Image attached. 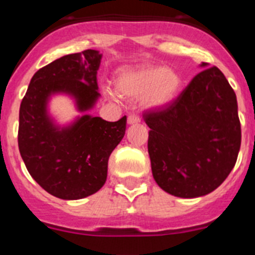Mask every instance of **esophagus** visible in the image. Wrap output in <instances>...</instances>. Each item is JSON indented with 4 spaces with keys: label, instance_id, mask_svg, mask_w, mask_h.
<instances>
[{
    "label": "esophagus",
    "instance_id": "esophagus-1",
    "mask_svg": "<svg viewBox=\"0 0 255 255\" xmlns=\"http://www.w3.org/2000/svg\"><path fill=\"white\" fill-rule=\"evenodd\" d=\"M139 121H141V118H139V116H137V114H129L127 118L128 125H134V123H138Z\"/></svg>",
    "mask_w": 255,
    "mask_h": 255
}]
</instances>
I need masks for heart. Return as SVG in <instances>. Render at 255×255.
<instances>
[{
	"label": "heart",
	"mask_w": 255,
	"mask_h": 255,
	"mask_svg": "<svg viewBox=\"0 0 255 255\" xmlns=\"http://www.w3.org/2000/svg\"><path fill=\"white\" fill-rule=\"evenodd\" d=\"M181 87L176 70L161 65L125 69L116 78L117 92L132 99L143 98L149 108H158L172 102Z\"/></svg>",
	"instance_id": "obj_1"
}]
</instances>
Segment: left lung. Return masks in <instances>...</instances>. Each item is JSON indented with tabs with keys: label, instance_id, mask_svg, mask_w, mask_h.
Instances as JSON below:
<instances>
[{
	"label": "left lung",
	"instance_id": "1",
	"mask_svg": "<svg viewBox=\"0 0 255 255\" xmlns=\"http://www.w3.org/2000/svg\"><path fill=\"white\" fill-rule=\"evenodd\" d=\"M143 120L151 128L152 175L168 194H210L235 166L242 142L237 95L216 66L200 71L177 98Z\"/></svg>",
	"mask_w": 255,
	"mask_h": 255
}]
</instances>
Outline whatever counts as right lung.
<instances>
[{"instance_id": "right-lung-1", "label": "right lung", "mask_w": 255, "mask_h": 255, "mask_svg": "<svg viewBox=\"0 0 255 255\" xmlns=\"http://www.w3.org/2000/svg\"><path fill=\"white\" fill-rule=\"evenodd\" d=\"M102 54L84 50L39 69L20 106L18 149L28 173L49 194L78 200L95 194L107 180L108 160L122 141L127 117L107 122L84 114L68 127H58L47 114L56 93L75 99L80 112L99 98L97 70Z\"/></svg>"}]
</instances>
